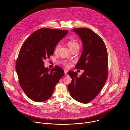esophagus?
Listing matches in <instances>:
<instances>
[{
    "mask_svg": "<svg viewBox=\"0 0 130 130\" xmlns=\"http://www.w3.org/2000/svg\"><path fill=\"white\" fill-rule=\"evenodd\" d=\"M67 70H64V73H65V75H66L67 74Z\"/></svg>",
    "mask_w": 130,
    "mask_h": 130,
    "instance_id": "34e87169",
    "label": "esophagus"
}]
</instances>
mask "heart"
<instances>
[{"label":"heart","instance_id":"1","mask_svg":"<svg viewBox=\"0 0 130 130\" xmlns=\"http://www.w3.org/2000/svg\"><path fill=\"white\" fill-rule=\"evenodd\" d=\"M67 44L69 46V47H70V48L72 51L73 50L75 49H79L80 47V44L78 42V41L74 39H70L69 40H68V42H67ZM60 43H58L55 48V52L58 51L59 48H60ZM63 65H64L65 67H69L71 66V63L67 62V61H64L63 62Z\"/></svg>","mask_w":130,"mask_h":130}]
</instances>
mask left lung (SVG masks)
Segmentation results:
<instances>
[{
    "label": "left lung",
    "instance_id": "8db88e82",
    "mask_svg": "<svg viewBox=\"0 0 130 130\" xmlns=\"http://www.w3.org/2000/svg\"><path fill=\"white\" fill-rule=\"evenodd\" d=\"M72 30L79 35L83 44L82 54L75 68L84 72L78 77L76 72H68L72 78L68 88L74 100L88 103L98 95L107 79V51L103 39L92 30L81 28Z\"/></svg>",
    "mask_w": 130,
    "mask_h": 130
}]
</instances>
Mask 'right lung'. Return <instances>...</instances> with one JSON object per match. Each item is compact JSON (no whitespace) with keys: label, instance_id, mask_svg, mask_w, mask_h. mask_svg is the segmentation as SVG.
<instances>
[{"label":"right lung","instance_id":"add662e5","mask_svg":"<svg viewBox=\"0 0 130 130\" xmlns=\"http://www.w3.org/2000/svg\"><path fill=\"white\" fill-rule=\"evenodd\" d=\"M68 30L41 28L32 33L22 45L16 61L19 84L32 100L40 102L48 99L64 71L56 65L51 70L43 61L54 54L59 41Z\"/></svg>","mask_w":130,"mask_h":130}]
</instances>
